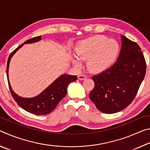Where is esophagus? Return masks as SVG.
<instances>
[{
    "label": "esophagus",
    "instance_id": "1",
    "mask_svg": "<svg viewBox=\"0 0 150 150\" xmlns=\"http://www.w3.org/2000/svg\"><path fill=\"white\" fill-rule=\"evenodd\" d=\"M78 79L80 80H84L85 79H87V75L84 74H81L78 75Z\"/></svg>",
    "mask_w": 150,
    "mask_h": 150
}]
</instances>
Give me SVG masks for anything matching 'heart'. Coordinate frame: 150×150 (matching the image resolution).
I'll list each match as a JSON object with an SVG mask.
<instances>
[{
    "instance_id": "obj_1",
    "label": "heart",
    "mask_w": 150,
    "mask_h": 150,
    "mask_svg": "<svg viewBox=\"0 0 150 150\" xmlns=\"http://www.w3.org/2000/svg\"><path fill=\"white\" fill-rule=\"evenodd\" d=\"M120 47L115 40L103 35H96L79 42L75 53L81 59L87 60L88 69L94 73H99L107 69L116 62L120 53ZM73 62L81 65L79 58L73 57Z\"/></svg>"
}]
</instances>
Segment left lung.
Masks as SVG:
<instances>
[{
    "mask_svg": "<svg viewBox=\"0 0 150 150\" xmlns=\"http://www.w3.org/2000/svg\"><path fill=\"white\" fill-rule=\"evenodd\" d=\"M122 48L116 63L94 75L95 87L89 98L98 110L106 114L122 110L135 98L146 71L143 53L137 43L122 35Z\"/></svg>",
    "mask_w": 150,
    "mask_h": 150,
    "instance_id": "8db88e82",
    "label": "left lung"
}]
</instances>
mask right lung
Wrapping results in <instances>:
<instances>
[{
	"instance_id": "right-lung-1",
	"label": "right lung",
	"mask_w": 150,
	"mask_h": 150,
	"mask_svg": "<svg viewBox=\"0 0 150 150\" xmlns=\"http://www.w3.org/2000/svg\"><path fill=\"white\" fill-rule=\"evenodd\" d=\"M41 37V35H40V36L32 38L31 39L26 40L24 44L19 45L9 55L6 66V75L8 87L14 100L24 110L36 115H45L52 112V111L54 110L60 101L65 96L67 92L68 85L70 83L77 80V76L75 75H63L57 78L41 94L34 98H30L20 97L12 90L8 81V67L12 56L24 44H30V43L38 42L42 39Z\"/></svg>"
}]
</instances>
